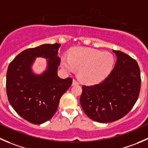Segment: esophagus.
<instances>
[{
    "mask_svg": "<svg viewBox=\"0 0 148 148\" xmlns=\"http://www.w3.org/2000/svg\"><path fill=\"white\" fill-rule=\"evenodd\" d=\"M73 85H79V83L76 80H73Z\"/></svg>",
    "mask_w": 148,
    "mask_h": 148,
    "instance_id": "34e87169",
    "label": "esophagus"
}]
</instances>
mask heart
Segmentation results:
<instances>
[{
    "mask_svg": "<svg viewBox=\"0 0 148 148\" xmlns=\"http://www.w3.org/2000/svg\"><path fill=\"white\" fill-rule=\"evenodd\" d=\"M114 63L112 53L85 48L73 50L70 56H63L60 62L62 68L68 73L78 70V77L88 85L104 80L112 71Z\"/></svg>",
    "mask_w": 148,
    "mask_h": 148,
    "instance_id": "obj_1",
    "label": "heart"
}]
</instances>
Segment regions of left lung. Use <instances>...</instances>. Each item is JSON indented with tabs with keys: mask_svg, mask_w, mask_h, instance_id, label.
<instances>
[{
	"mask_svg": "<svg viewBox=\"0 0 148 148\" xmlns=\"http://www.w3.org/2000/svg\"><path fill=\"white\" fill-rule=\"evenodd\" d=\"M113 70L99 84L83 85L80 105L88 118L98 123H111L125 116L138 100L140 71L135 59L120 51Z\"/></svg>",
	"mask_w": 148,
	"mask_h": 148,
	"instance_id": "1",
	"label": "left lung"
}]
</instances>
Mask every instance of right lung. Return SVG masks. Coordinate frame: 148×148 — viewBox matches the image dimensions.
Returning a JSON list of instances; mask_svg holds the SVG:
<instances>
[{
    "label": "right lung",
    "instance_id": "obj_1",
    "mask_svg": "<svg viewBox=\"0 0 148 148\" xmlns=\"http://www.w3.org/2000/svg\"><path fill=\"white\" fill-rule=\"evenodd\" d=\"M60 44H43L18 55L9 64L6 73L8 101L18 115L29 123L40 125L49 120L58 107L60 99L73 83L71 77L58 75ZM36 57L48 59V68L37 76L31 71Z\"/></svg>",
    "mask_w": 148,
    "mask_h": 148
}]
</instances>
